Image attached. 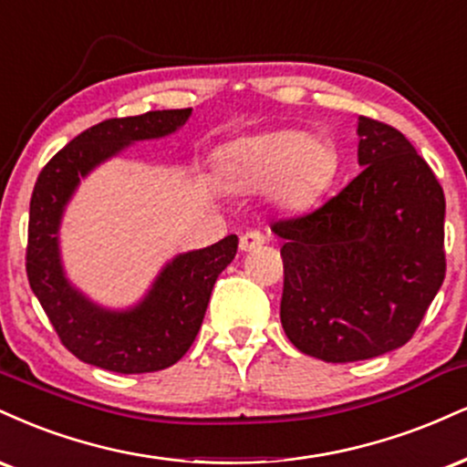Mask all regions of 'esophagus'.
Segmentation results:
<instances>
[{
  "label": "esophagus",
  "mask_w": 467,
  "mask_h": 467,
  "mask_svg": "<svg viewBox=\"0 0 467 467\" xmlns=\"http://www.w3.org/2000/svg\"><path fill=\"white\" fill-rule=\"evenodd\" d=\"M266 243V235L262 232H246L243 238H240V249L243 251H254L257 246Z\"/></svg>",
  "instance_id": "1"
}]
</instances>
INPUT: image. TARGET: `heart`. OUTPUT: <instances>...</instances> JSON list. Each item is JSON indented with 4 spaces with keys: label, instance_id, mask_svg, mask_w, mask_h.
<instances>
[{
    "label": "heart",
    "instance_id": "heart-1",
    "mask_svg": "<svg viewBox=\"0 0 467 467\" xmlns=\"http://www.w3.org/2000/svg\"><path fill=\"white\" fill-rule=\"evenodd\" d=\"M337 172V155L321 137L273 130L234 141L221 159V179L238 194L266 196L284 210H306Z\"/></svg>",
    "mask_w": 467,
    "mask_h": 467
}]
</instances>
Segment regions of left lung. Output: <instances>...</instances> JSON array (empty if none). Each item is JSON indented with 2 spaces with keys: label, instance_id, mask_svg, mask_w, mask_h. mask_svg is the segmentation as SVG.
Segmentation results:
<instances>
[{
  "label": "left lung",
  "instance_id": "left-lung-1",
  "mask_svg": "<svg viewBox=\"0 0 467 467\" xmlns=\"http://www.w3.org/2000/svg\"><path fill=\"white\" fill-rule=\"evenodd\" d=\"M358 137L363 172L315 212L271 227L284 240V332L326 363L402 348L446 277L435 172L393 126L358 118Z\"/></svg>",
  "mask_w": 467,
  "mask_h": 467
}]
</instances>
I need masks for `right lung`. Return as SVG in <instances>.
<instances>
[{
  "mask_svg": "<svg viewBox=\"0 0 467 467\" xmlns=\"http://www.w3.org/2000/svg\"><path fill=\"white\" fill-rule=\"evenodd\" d=\"M190 113L192 109H168L104 119L60 148L38 174L27 221V282L60 343L85 363L118 374H148L183 358L201 330L213 284L238 251V235H227L207 249L174 257L148 297L129 312L93 306L69 286L60 268V213L80 177L130 141L174 133Z\"/></svg>",
  "mask_w": 467,
  "mask_h": 467,
  "instance_id": "right-lung-1",
  "label": "right lung"
}]
</instances>
